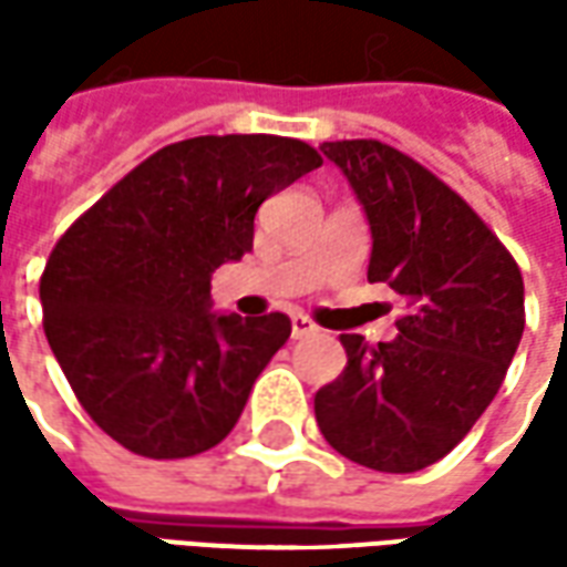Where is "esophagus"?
I'll return each mask as SVG.
<instances>
[{"instance_id": "34e87169", "label": "esophagus", "mask_w": 567, "mask_h": 567, "mask_svg": "<svg viewBox=\"0 0 567 567\" xmlns=\"http://www.w3.org/2000/svg\"><path fill=\"white\" fill-rule=\"evenodd\" d=\"M290 323H292V339H305V336H315L317 332L315 323H311L305 315H292Z\"/></svg>"}]
</instances>
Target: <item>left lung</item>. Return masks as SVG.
Segmentation results:
<instances>
[{
	"instance_id": "obj_1",
	"label": "left lung",
	"mask_w": 567,
	"mask_h": 567,
	"mask_svg": "<svg viewBox=\"0 0 567 567\" xmlns=\"http://www.w3.org/2000/svg\"><path fill=\"white\" fill-rule=\"evenodd\" d=\"M320 148L367 213L369 284H388L405 315L379 348L341 336L348 367L317 391V427L354 464L415 473L449 455L495 400L525 329L522 271L467 200L400 148Z\"/></svg>"
}]
</instances>
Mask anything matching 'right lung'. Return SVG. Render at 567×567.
Segmentation results:
<instances>
[{"instance_id": "1", "label": "right lung", "mask_w": 567, "mask_h": 567, "mask_svg": "<svg viewBox=\"0 0 567 567\" xmlns=\"http://www.w3.org/2000/svg\"><path fill=\"white\" fill-rule=\"evenodd\" d=\"M302 140L192 136L158 148L84 210L39 280L72 393L127 452L174 461L226 440L290 317L213 315L210 275L252 250L268 195L320 167Z\"/></svg>"}]
</instances>
